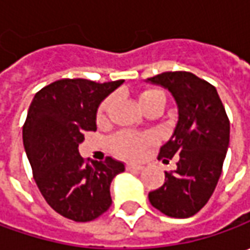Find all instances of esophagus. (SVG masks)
I'll return each instance as SVG.
<instances>
[{
    "label": "esophagus",
    "mask_w": 250,
    "mask_h": 250,
    "mask_svg": "<svg viewBox=\"0 0 250 250\" xmlns=\"http://www.w3.org/2000/svg\"><path fill=\"white\" fill-rule=\"evenodd\" d=\"M126 169L132 171V172H139V171L143 169V166H140V164H126Z\"/></svg>",
    "instance_id": "esophagus-1"
}]
</instances>
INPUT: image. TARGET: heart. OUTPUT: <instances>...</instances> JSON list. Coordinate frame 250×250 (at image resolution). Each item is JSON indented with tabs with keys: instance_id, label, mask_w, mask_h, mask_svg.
I'll list each match as a JSON object with an SVG mask.
<instances>
[{
	"instance_id": "heart-1",
	"label": "heart",
	"mask_w": 250,
	"mask_h": 250,
	"mask_svg": "<svg viewBox=\"0 0 250 250\" xmlns=\"http://www.w3.org/2000/svg\"><path fill=\"white\" fill-rule=\"evenodd\" d=\"M160 99H166L164 93L153 87L145 89L140 91L139 94V100L145 110ZM114 101H115L114 96H108L105 100H103L97 110V121L105 120ZM153 142H154V138L151 135H139L130 130H121L112 136L111 146H112V150L124 159H138L142 154V151L146 149V146L151 145Z\"/></svg>"
}]
</instances>
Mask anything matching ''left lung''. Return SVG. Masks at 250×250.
Here are the masks:
<instances>
[{
  "mask_svg": "<svg viewBox=\"0 0 250 250\" xmlns=\"http://www.w3.org/2000/svg\"><path fill=\"white\" fill-rule=\"evenodd\" d=\"M149 81L172 93L179 114L172 138L159 153L163 163L175 156L177 169L166 172V182L149 200L166 216L188 218L205 207L221 177L229 120L216 87L193 73L163 72Z\"/></svg>",
  "mask_w": 250,
  "mask_h": 250,
  "instance_id": "1",
  "label": "left lung"
}]
</instances>
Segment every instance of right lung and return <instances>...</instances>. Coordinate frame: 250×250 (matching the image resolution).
<instances>
[{"instance_id": "add662e5", "label": "right lung", "mask_w": 250, "mask_h": 250, "mask_svg": "<svg viewBox=\"0 0 250 250\" xmlns=\"http://www.w3.org/2000/svg\"><path fill=\"white\" fill-rule=\"evenodd\" d=\"M122 82L60 79L37 91L27 111L23 146L34 182L53 210L76 223L93 221L110 208L111 181L125 169L111 157L89 164L78 150L84 133L97 129L101 100Z\"/></svg>"}]
</instances>
